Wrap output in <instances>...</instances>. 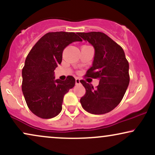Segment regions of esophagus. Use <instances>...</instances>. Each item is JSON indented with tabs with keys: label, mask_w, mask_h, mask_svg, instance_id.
I'll return each instance as SVG.
<instances>
[{
	"label": "esophagus",
	"mask_w": 155,
	"mask_h": 155,
	"mask_svg": "<svg viewBox=\"0 0 155 155\" xmlns=\"http://www.w3.org/2000/svg\"><path fill=\"white\" fill-rule=\"evenodd\" d=\"M75 82H76V85H78V84H81V82H80V79H78V78H76L75 79Z\"/></svg>",
	"instance_id": "34e87169"
}]
</instances>
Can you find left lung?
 I'll use <instances>...</instances> for the list:
<instances>
[{
    "label": "left lung",
    "mask_w": 155,
    "mask_h": 155,
    "mask_svg": "<svg viewBox=\"0 0 155 155\" xmlns=\"http://www.w3.org/2000/svg\"><path fill=\"white\" fill-rule=\"evenodd\" d=\"M78 34L95 49L93 65L85 76L99 79L95 89L84 80L80 81L86 89L80 102L89 113H108L120 103L130 84L129 62L123 48L104 33L92 31Z\"/></svg>",
    "instance_id": "left-lung-1"
}]
</instances>
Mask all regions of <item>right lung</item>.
I'll list each match as a JSON object with an SVG mask.
<instances>
[{"mask_svg": "<svg viewBox=\"0 0 155 155\" xmlns=\"http://www.w3.org/2000/svg\"><path fill=\"white\" fill-rule=\"evenodd\" d=\"M78 33L48 32L33 46L22 69V91L29 109L37 117L51 119L62 109L64 95L75 85V79H54V70L62 61L64 48L81 41Z\"/></svg>", "mask_w": 155, "mask_h": 155, "instance_id": "obj_1", "label": "right lung"}]
</instances>
